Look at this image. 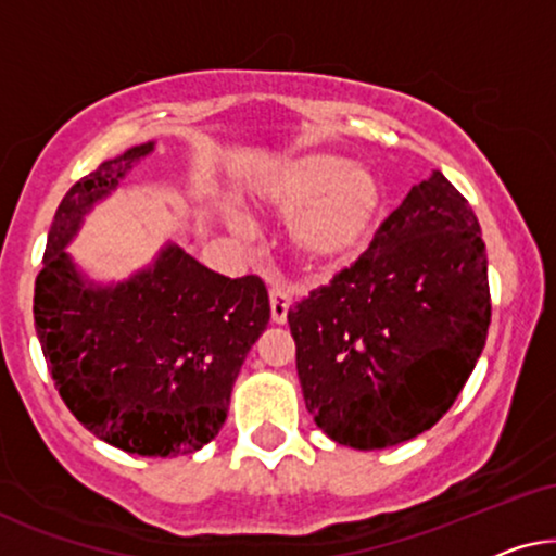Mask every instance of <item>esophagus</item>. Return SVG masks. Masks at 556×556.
<instances>
[{"mask_svg":"<svg viewBox=\"0 0 556 556\" xmlns=\"http://www.w3.org/2000/svg\"><path fill=\"white\" fill-rule=\"evenodd\" d=\"M269 305H271V320L277 325L287 323V313H290L292 294L285 285H274L269 290Z\"/></svg>","mask_w":556,"mask_h":556,"instance_id":"1","label":"esophagus"}]
</instances>
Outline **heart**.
<instances>
[{
    "mask_svg": "<svg viewBox=\"0 0 556 556\" xmlns=\"http://www.w3.org/2000/svg\"><path fill=\"white\" fill-rule=\"evenodd\" d=\"M262 198L290 218V249L315 271L353 264L374 241L383 216V185L374 169L336 152H307L285 162L264 182Z\"/></svg>",
    "mask_w": 556,
    "mask_h": 556,
    "instance_id": "obj_1",
    "label": "heart"
}]
</instances>
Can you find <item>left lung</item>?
Instances as JSON below:
<instances>
[{
  "mask_svg": "<svg viewBox=\"0 0 556 556\" xmlns=\"http://www.w3.org/2000/svg\"><path fill=\"white\" fill-rule=\"evenodd\" d=\"M287 320L305 406L330 440L383 450L427 432L455 404L491 325L470 203L434 169Z\"/></svg>",
  "mask_w": 556,
  "mask_h": 556,
  "instance_id": "obj_1",
  "label": "left lung"
}]
</instances>
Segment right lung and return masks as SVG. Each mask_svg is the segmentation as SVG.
I'll use <instances>...</instances> for the list:
<instances>
[{
    "label": "right lung",
    "instance_id": "1",
    "mask_svg": "<svg viewBox=\"0 0 556 556\" xmlns=\"http://www.w3.org/2000/svg\"><path fill=\"white\" fill-rule=\"evenodd\" d=\"M152 142L101 162L58 205L35 279V330L65 406L124 453L177 457L216 438L233 381L269 323L256 274L228 279L169 243L150 269L91 285L68 256L73 236Z\"/></svg>",
    "mask_w": 556,
    "mask_h": 556
}]
</instances>
